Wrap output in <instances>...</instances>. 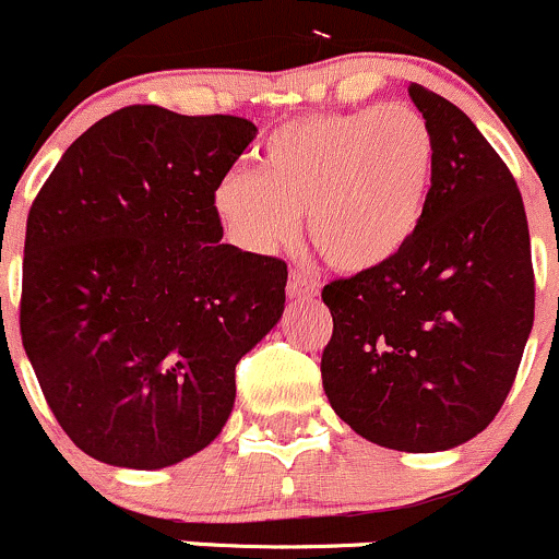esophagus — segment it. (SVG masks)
I'll list each match as a JSON object with an SVG mask.
<instances>
[{"label":"esophagus","instance_id":"1","mask_svg":"<svg viewBox=\"0 0 559 559\" xmlns=\"http://www.w3.org/2000/svg\"><path fill=\"white\" fill-rule=\"evenodd\" d=\"M286 292H289V297H295V299H313L316 295H319V281H316L313 275L302 273V270H295V273L289 275Z\"/></svg>","mask_w":559,"mask_h":559}]
</instances>
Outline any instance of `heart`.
<instances>
[{
    "label": "heart",
    "instance_id": "heart-1",
    "mask_svg": "<svg viewBox=\"0 0 559 559\" xmlns=\"http://www.w3.org/2000/svg\"><path fill=\"white\" fill-rule=\"evenodd\" d=\"M437 144L409 104L308 115L270 133L260 171L227 168L211 205L246 251L295 243L299 214L326 264L343 273L385 267L413 243L431 198Z\"/></svg>",
    "mask_w": 559,
    "mask_h": 559
}]
</instances>
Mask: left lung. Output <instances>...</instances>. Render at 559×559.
I'll return each instance as SVG.
<instances>
[{
	"label": "left lung",
	"instance_id": "1",
	"mask_svg": "<svg viewBox=\"0 0 559 559\" xmlns=\"http://www.w3.org/2000/svg\"><path fill=\"white\" fill-rule=\"evenodd\" d=\"M437 144L431 198L391 264L324 286L321 380L358 437L439 452L490 426L533 329L531 233L507 163L448 98L409 82Z\"/></svg>",
	"mask_w": 559,
	"mask_h": 559
}]
</instances>
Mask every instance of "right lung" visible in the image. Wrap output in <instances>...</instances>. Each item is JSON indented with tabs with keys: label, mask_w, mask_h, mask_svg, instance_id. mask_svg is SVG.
<instances>
[{
	"label": "right lung",
	"mask_w": 559,
	"mask_h": 559,
	"mask_svg": "<svg viewBox=\"0 0 559 559\" xmlns=\"http://www.w3.org/2000/svg\"><path fill=\"white\" fill-rule=\"evenodd\" d=\"M251 120L126 107L61 155L28 211L21 337L52 415L120 468L209 448L235 364L284 316L286 262L222 243L216 179Z\"/></svg>",
	"instance_id": "right-lung-1"
}]
</instances>
